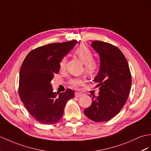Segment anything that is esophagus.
<instances>
[{"label": "esophagus", "mask_w": 151, "mask_h": 151, "mask_svg": "<svg viewBox=\"0 0 151 151\" xmlns=\"http://www.w3.org/2000/svg\"><path fill=\"white\" fill-rule=\"evenodd\" d=\"M81 95H82V94L80 93H78V92L75 93V97H79L81 96Z\"/></svg>", "instance_id": "34e87169"}]
</instances>
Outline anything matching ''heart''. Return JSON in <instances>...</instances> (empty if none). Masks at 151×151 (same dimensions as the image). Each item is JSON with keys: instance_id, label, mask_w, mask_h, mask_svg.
<instances>
[{"instance_id": "obj_1", "label": "heart", "mask_w": 151, "mask_h": 151, "mask_svg": "<svg viewBox=\"0 0 151 151\" xmlns=\"http://www.w3.org/2000/svg\"><path fill=\"white\" fill-rule=\"evenodd\" d=\"M74 54L84 63V70L88 75L93 76L96 73L99 69V63L97 60L93 58V53L89 48L85 45H80L74 50ZM67 63V58H61L60 62V68L63 70ZM85 80L83 78L72 79L69 81L68 84L70 87L76 88L79 86L83 85Z\"/></svg>"}]
</instances>
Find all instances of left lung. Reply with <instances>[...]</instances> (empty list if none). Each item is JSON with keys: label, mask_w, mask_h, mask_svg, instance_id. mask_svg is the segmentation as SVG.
Masks as SVG:
<instances>
[{"label": "left lung", "mask_w": 151, "mask_h": 151, "mask_svg": "<svg viewBox=\"0 0 151 151\" xmlns=\"http://www.w3.org/2000/svg\"><path fill=\"white\" fill-rule=\"evenodd\" d=\"M91 45L101 59L100 70L94 79L100 91L84 113L94 122H106L115 116L127 102L131 74L126 58L118 47L101 41H93Z\"/></svg>", "instance_id": "obj_1"}]
</instances>
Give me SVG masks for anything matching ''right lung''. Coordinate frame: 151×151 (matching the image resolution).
<instances>
[{"label":"right lung","mask_w":151,"mask_h":151,"mask_svg":"<svg viewBox=\"0 0 151 151\" xmlns=\"http://www.w3.org/2000/svg\"><path fill=\"white\" fill-rule=\"evenodd\" d=\"M78 42L54 43L32 50L24 60L18 93L27 111L36 121L51 125L62 118L65 106L74 97L71 89L54 92L50 82L60 71V62Z\"/></svg>","instance_id":"add662e5"}]
</instances>
